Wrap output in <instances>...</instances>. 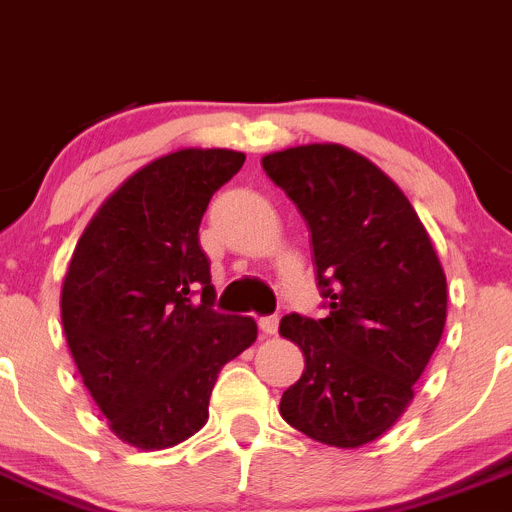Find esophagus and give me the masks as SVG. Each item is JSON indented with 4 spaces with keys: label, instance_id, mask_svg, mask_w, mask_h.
Returning <instances> with one entry per match:
<instances>
[{
    "label": "esophagus",
    "instance_id": "1",
    "mask_svg": "<svg viewBox=\"0 0 512 512\" xmlns=\"http://www.w3.org/2000/svg\"><path fill=\"white\" fill-rule=\"evenodd\" d=\"M257 326H260V331L265 333V336H275L280 328V318L278 315H262L260 321H257Z\"/></svg>",
    "mask_w": 512,
    "mask_h": 512
}]
</instances>
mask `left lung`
I'll return each instance as SVG.
<instances>
[{
	"instance_id": "left-lung-1",
	"label": "left lung",
	"mask_w": 512,
	"mask_h": 512,
	"mask_svg": "<svg viewBox=\"0 0 512 512\" xmlns=\"http://www.w3.org/2000/svg\"><path fill=\"white\" fill-rule=\"evenodd\" d=\"M262 166L308 222L326 308V318L280 321L305 356L280 414L315 442L361 447L409 407L442 338V265L399 186L351 148H285Z\"/></svg>"
}]
</instances>
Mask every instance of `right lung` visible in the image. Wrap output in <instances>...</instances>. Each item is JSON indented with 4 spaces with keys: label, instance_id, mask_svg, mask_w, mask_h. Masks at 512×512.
<instances>
[{
    "label": "right lung",
    "instance_id": "add662e5",
    "mask_svg": "<svg viewBox=\"0 0 512 512\" xmlns=\"http://www.w3.org/2000/svg\"><path fill=\"white\" fill-rule=\"evenodd\" d=\"M245 164L227 148L151 161L105 199L62 285V326L111 429L166 450L204 427L219 369L257 338L252 318L214 310L199 224Z\"/></svg>",
    "mask_w": 512,
    "mask_h": 512
}]
</instances>
